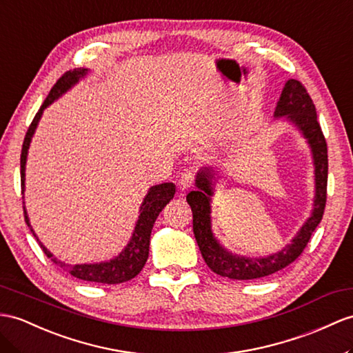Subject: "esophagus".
Here are the masks:
<instances>
[{"label":"esophagus","instance_id":"obj_1","mask_svg":"<svg viewBox=\"0 0 353 353\" xmlns=\"http://www.w3.org/2000/svg\"><path fill=\"white\" fill-rule=\"evenodd\" d=\"M193 181H194V175L192 174L190 170H185L181 174V176H179L178 179V185L181 190H187L188 187L193 185Z\"/></svg>","mask_w":353,"mask_h":353}]
</instances>
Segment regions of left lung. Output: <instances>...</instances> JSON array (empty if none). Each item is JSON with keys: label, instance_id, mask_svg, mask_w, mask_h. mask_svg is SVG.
<instances>
[{"label": "left lung", "instance_id": "left-lung-1", "mask_svg": "<svg viewBox=\"0 0 353 353\" xmlns=\"http://www.w3.org/2000/svg\"><path fill=\"white\" fill-rule=\"evenodd\" d=\"M274 118H283L285 121L296 127L303 134L312 151L314 166V199L310 217L307 219L292 241L280 252L268 256L248 257L229 252L221 245L211 228V197L214 196V184L217 172L212 168H202L196 175V190L187 194V202L193 212V232L199 245L205 263L221 277L232 280H254L262 279L286 268L303 253L308 239L319 225L326 202V183H328V148L317 123L316 108L308 96L304 85L289 79L285 83L280 99L277 101Z\"/></svg>", "mask_w": 353, "mask_h": 353}]
</instances>
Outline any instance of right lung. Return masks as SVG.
<instances>
[{"label": "right lung", "mask_w": 353, "mask_h": 353, "mask_svg": "<svg viewBox=\"0 0 353 353\" xmlns=\"http://www.w3.org/2000/svg\"><path fill=\"white\" fill-rule=\"evenodd\" d=\"M88 74V68H74L64 73L57 83L50 90L49 96L46 97L45 103H43L41 108L34 117L32 123L28 128L27 134H25L23 145H22V154H21V185H22V193L25 192V168H27V157H28V150L30 143L34 133H36V128L39 125L40 118L43 115V110H45L49 105H52L55 100L65 94L68 90L83 79L85 76ZM175 194V184L174 183H163L152 185L147 196L143 197V202L139 210V219L136 221V226L133 229V234L130 236V241L127 243L124 250L115 256L114 259L106 261V262H99V263H79V265H70L63 261L57 259V257L50 253L48 248L41 244L40 239L37 238L36 232L32 230L31 223L27 214V208H25L23 202V214H25V223H27L28 228L31 229L32 235L36 236L43 252L52 261L55 265L61 266V268L67 272H70L73 277L85 280V281H94V283H103V285H118V283H124L134 279L137 274L142 271L145 266V262L148 259L150 253V238H151V230L154 223H156L159 214L161 210L169 203L170 199H174Z\"/></svg>", "instance_id": "obj_1"}]
</instances>
